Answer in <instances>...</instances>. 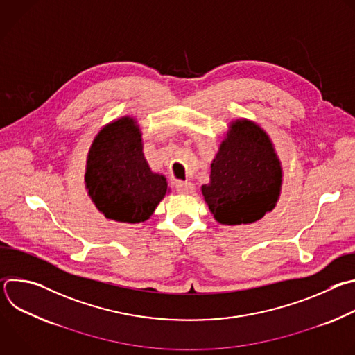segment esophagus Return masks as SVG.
Instances as JSON below:
<instances>
[{"label": "esophagus", "instance_id": "1", "mask_svg": "<svg viewBox=\"0 0 355 355\" xmlns=\"http://www.w3.org/2000/svg\"><path fill=\"white\" fill-rule=\"evenodd\" d=\"M175 188L178 192L181 193H192L195 191V185L192 182H182V181H178L175 184Z\"/></svg>", "mask_w": 355, "mask_h": 355}]
</instances>
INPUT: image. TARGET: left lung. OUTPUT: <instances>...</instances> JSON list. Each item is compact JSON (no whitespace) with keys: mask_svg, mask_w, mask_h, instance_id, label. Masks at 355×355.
Here are the masks:
<instances>
[{"mask_svg":"<svg viewBox=\"0 0 355 355\" xmlns=\"http://www.w3.org/2000/svg\"><path fill=\"white\" fill-rule=\"evenodd\" d=\"M281 184V163L268 135L241 119L230 125L202 195L219 223L245 225L274 209Z\"/></svg>","mask_w":355,"mask_h":355,"instance_id":"obj_1","label":"left lung"}]
</instances>
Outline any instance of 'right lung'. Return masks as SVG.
<instances>
[{
    "instance_id": "1",
    "label": "right lung",
    "mask_w": 355,
    "mask_h": 355,
    "mask_svg": "<svg viewBox=\"0 0 355 355\" xmlns=\"http://www.w3.org/2000/svg\"><path fill=\"white\" fill-rule=\"evenodd\" d=\"M84 178L98 211L123 223L147 220L167 193L164 175L151 173L143 156L141 133L128 116L96 135Z\"/></svg>"
}]
</instances>
